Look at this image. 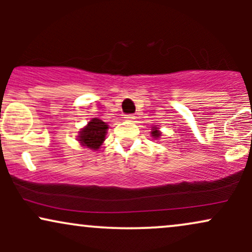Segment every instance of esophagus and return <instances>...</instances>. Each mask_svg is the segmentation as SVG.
<instances>
[{"label":"esophagus","mask_w":252,"mask_h":252,"mask_svg":"<svg viewBox=\"0 0 252 252\" xmlns=\"http://www.w3.org/2000/svg\"><path fill=\"white\" fill-rule=\"evenodd\" d=\"M126 121H128V122H132V121L135 120V115H132V114H129V115H126Z\"/></svg>","instance_id":"34e87169"}]
</instances>
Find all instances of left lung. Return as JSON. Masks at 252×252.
<instances>
[{"mask_svg": "<svg viewBox=\"0 0 252 252\" xmlns=\"http://www.w3.org/2000/svg\"><path fill=\"white\" fill-rule=\"evenodd\" d=\"M152 135L154 136V138H156V137H158V136H160L161 134H160V132H158V130L154 129V130H153V131H152Z\"/></svg>", "mask_w": 252, "mask_h": 252, "instance_id": "obj_1", "label": "left lung"}]
</instances>
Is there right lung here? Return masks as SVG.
Segmentation results:
<instances>
[{
    "label": "right lung",
    "mask_w": 252,
    "mask_h": 252,
    "mask_svg": "<svg viewBox=\"0 0 252 252\" xmlns=\"http://www.w3.org/2000/svg\"><path fill=\"white\" fill-rule=\"evenodd\" d=\"M106 129H108L106 123L98 120V118H92L88 126L80 131V143L90 149L97 150L102 146L104 138H105Z\"/></svg>",
    "instance_id": "add662e5"
}]
</instances>
